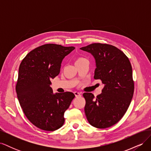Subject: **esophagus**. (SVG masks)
Here are the masks:
<instances>
[{"label": "esophagus", "mask_w": 151, "mask_h": 151, "mask_svg": "<svg viewBox=\"0 0 151 151\" xmlns=\"http://www.w3.org/2000/svg\"><path fill=\"white\" fill-rule=\"evenodd\" d=\"M74 94L76 97H79V96H81V94L79 92H77V91H76V92H74Z\"/></svg>", "instance_id": "34e87169"}]
</instances>
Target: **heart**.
<instances>
[{
	"label": "heart",
	"instance_id": "b5f03b06",
	"mask_svg": "<svg viewBox=\"0 0 151 151\" xmlns=\"http://www.w3.org/2000/svg\"><path fill=\"white\" fill-rule=\"evenodd\" d=\"M86 60V58H83V57H77V58H76V60L75 63H79V62H83V61H84V60Z\"/></svg>",
	"mask_w": 151,
	"mask_h": 151
}]
</instances>
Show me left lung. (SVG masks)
Returning <instances> with one entry per match:
<instances>
[{
	"instance_id": "left-lung-1",
	"label": "left lung",
	"mask_w": 151,
	"mask_h": 151,
	"mask_svg": "<svg viewBox=\"0 0 151 151\" xmlns=\"http://www.w3.org/2000/svg\"><path fill=\"white\" fill-rule=\"evenodd\" d=\"M90 53L96 62L94 79L104 84L96 98L85 93L84 111L90 124L98 129L114 125L125 115L134 91L132 68L129 59L113 45L93 43L80 48Z\"/></svg>"
}]
</instances>
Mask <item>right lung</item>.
Segmentation results:
<instances>
[{"label": "right lung", "mask_w": 151, "mask_h": 151, "mask_svg": "<svg viewBox=\"0 0 151 151\" xmlns=\"http://www.w3.org/2000/svg\"><path fill=\"white\" fill-rule=\"evenodd\" d=\"M74 49L45 44L27 54L21 63L17 97L27 118L40 129L54 131L64 123V113L75 95L71 92L54 94L50 79L59 74L63 59Z\"/></svg>", "instance_id": "right-lung-1"}]
</instances>
